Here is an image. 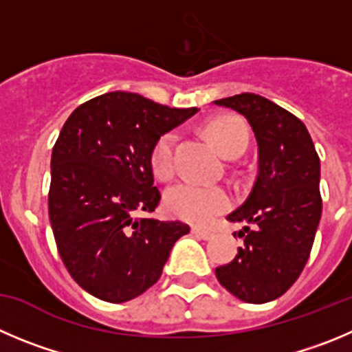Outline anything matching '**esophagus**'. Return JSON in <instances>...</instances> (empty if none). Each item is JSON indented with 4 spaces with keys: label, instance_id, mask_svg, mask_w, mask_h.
<instances>
[{
    "label": "esophagus",
    "instance_id": "obj_1",
    "mask_svg": "<svg viewBox=\"0 0 352 352\" xmlns=\"http://www.w3.org/2000/svg\"><path fill=\"white\" fill-rule=\"evenodd\" d=\"M192 234L198 236L201 239H212L213 238V232L208 231V229H203V228H192Z\"/></svg>",
    "mask_w": 352,
    "mask_h": 352
}]
</instances>
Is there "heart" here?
<instances>
[{
  "instance_id": "1",
  "label": "heart",
  "mask_w": 352,
  "mask_h": 352,
  "mask_svg": "<svg viewBox=\"0 0 352 352\" xmlns=\"http://www.w3.org/2000/svg\"><path fill=\"white\" fill-rule=\"evenodd\" d=\"M210 139L226 157H238L248 146V128L239 118H215L206 126ZM175 131H165L151 147V170L160 180L172 179L175 173ZM232 199L224 187L198 182H179L165 195V206L170 215L192 222L206 224L213 217L228 212Z\"/></svg>"
}]
</instances>
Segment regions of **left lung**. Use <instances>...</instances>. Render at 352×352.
Listing matches in <instances>:
<instances>
[{"instance_id": "obj_1", "label": "left lung", "mask_w": 352, "mask_h": 352, "mask_svg": "<svg viewBox=\"0 0 352 352\" xmlns=\"http://www.w3.org/2000/svg\"><path fill=\"white\" fill-rule=\"evenodd\" d=\"M215 104L243 114L258 146L254 189L228 215L252 228L238 232L243 246L215 274L234 297L264 304L281 297L309 258L321 219L320 156L305 124L265 97L239 94Z\"/></svg>"}]
</instances>
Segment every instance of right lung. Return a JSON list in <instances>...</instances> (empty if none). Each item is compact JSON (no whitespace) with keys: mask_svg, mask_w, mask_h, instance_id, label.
Here are the masks:
<instances>
[{"mask_svg":"<svg viewBox=\"0 0 352 352\" xmlns=\"http://www.w3.org/2000/svg\"><path fill=\"white\" fill-rule=\"evenodd\" d=\"M198 113L109 91L72 111L52 151L48 213L65 269L100 300H131L160 280L182 222L142 213L160 205L151 147Z\"/></svg>","mask_w":352,"mask_h":352,"instance_id":"1","label":"right lung"}]
</instances>
